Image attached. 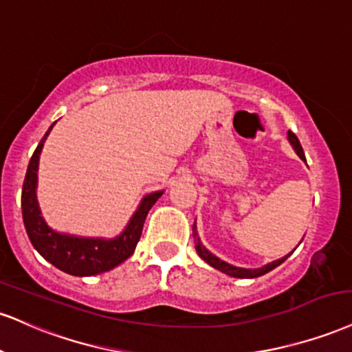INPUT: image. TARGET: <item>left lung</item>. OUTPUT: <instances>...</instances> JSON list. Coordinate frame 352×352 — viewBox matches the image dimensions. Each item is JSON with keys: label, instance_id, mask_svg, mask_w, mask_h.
Returning a JSON list of instances; mask_svg holds the SVG:
<instances>
[{"label": "left lung", "instance_id": "1", "mask_svg": "<svg viewBox=\"0 0 352 352\" xmlns=\"http://www.w3.org/2000/svg\"><path fill=\"white\" fill-rule=\"evenodd\" d=\"M289 141H290L292 146H294V149L297 151V154L300 155V159L305 160V152H303V149H302V146H300L298 138H297V135H295L294 133H292V131H289ZM193 239H195V248H197L198 256H200L201 259L206 262V264H210L211 267L221 270V272L231 275V277H236V278H254V277H261V275L267 274V272H270V270H272V269L278 267V265H280L282 262L285 261L287 257L290 256V254H289V256L282 257V259H278V261L270 262V264L264 265V267H261V269H241V267H234V265L228 264V262H224V261H221V259H218L217 256H213V254H211L210 251H206L205 245H203V244L200 243V238H198V232H197V226H195V224H193Z\"/></svg>", "mask_w": 352, "mask_h": 352}]
</instances>
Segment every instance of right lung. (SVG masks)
<instances>
[{"instance_id": "right-lung-1", "label": "right lung", "mask_w": 352, "mask_h": 352, "mask_svg": "<svg viewBox=\"0 0 352 352\" xmlns=\"http://www.w3.org/2000/svg\"><path fill=\"white\" fill-rule=\"evenodd\" d=\"M54 126V124H52ZM50 126L44 138L41 139L39 146L34 151L29 160L26 177L23 184V195H21V208H23V219L26 226L28 236L36 251L49 261L57 269L77 277L96 275L111 270L121 262H124L129 256H133L135 245L142 234V226L146 221L147 213L152 208L162 192H155L144 197L138 211L121 236L114 239H93V238H77V236L58 234L45 224L41 217L39 205L36 198L37 187V167H39V155L45 139L52 129Z\"/></svg>"}]
</instances>
